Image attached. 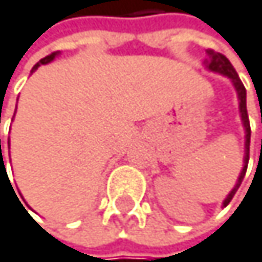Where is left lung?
<instances>
[{
	"instance_id": "8db88e82",
	"label": "left lung",
	"mask_w": 262,
	"mask_h": 262,
	"mask_svg": "<svg viewBox=\"0 0 262 262\" xmlns=\"http://www.w3.org/2000/svg\"><path fill=\"white\" fill-rule=\"evenodd\" d=\"M207 55L208 58L205 60V65L208 67V70L211 71H216V73H221L224 74V76H228L234 85H235V91H237V95H238V106H240V114H242V121H244V127H245V159H244V168H242V173H240L238 177V181L237 184L234 186V189L229 192V195L224 199V202H223V207L228 205L231 201H232V197L235 195L237 189H238V186L242 184L244 181V177L247 173V167H248V159H250V137H251V128H250V119H248V113H247V91H245V85L242 84V81H240L238 78V74L235 71V68L232 67V63L228 60V57L220 54V52H215L213 49H208L207 51Z\"/></svg>"
}]
</instances>
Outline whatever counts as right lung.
Wrapping results in <instances>:
<instances>
[{"label": "right lung", "instance_id": "obj_1", "mask_svg": "<svg viewBox=\"0 0 262 262\" xmlns=\"http://www.w3.org/2000/svg\"><path fill=\"white\" fill-rule=\"evenodd\" d=\"M55 55H57V52H52L51 55H47V57H44L42 60H39V61H38V63H36V65H34V67H33L31 73H33L34 70H38V67H41V65H46V63H49V61H51V60H54V57H55ZM0 151H1V141H0ZM4 170H6V168H4Z\"/></svg>", "mask_w": 262, "mask_h": 262}]
</instances>
